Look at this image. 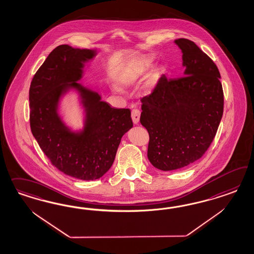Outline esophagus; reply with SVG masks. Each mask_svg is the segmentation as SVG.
<instances>
[{"instance_id": "1", "label": "esophagus", "mask_w": 254, "mask_h": 254, "mask_svg": "<svg viewBox=\"0 0 254 254\" xmlns=\"http://www.w3.org/2000/svg\"><path fill=\"white\" fill-rule=\"evenodd\" d=\"M131 117H132L133 123L137 125L138 123V121H139V117H140L139 110H138V109H133L132 112H131Z\"/></svg>"}]
</instances>
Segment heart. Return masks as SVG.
Here are the masks:
<instances>
[{
  "label": "heart",
  "mask_w": 254,
  "mask_h": 254,
  "mask_svg": "<svg viewBox=\"0 0 254 254\" xmlns=\"http://www.w3.org/2000/svg\"><path fill=\"white\" fill-rule=\"evenodd\" d=\"M154 64V58L149 55H140L131 58L125 62L121 69V79L127 84H133L143 76ZM157 73L162 74L165 69H158ZM150 87V86H147Z\"/></svg>",
  "instance_id": "1"
}]
</instances>
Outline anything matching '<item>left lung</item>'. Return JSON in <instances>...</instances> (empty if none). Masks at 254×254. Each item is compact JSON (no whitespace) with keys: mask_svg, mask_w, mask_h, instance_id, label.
I'll return each instance as SVG.
<instances>
[{"mask_svg":"<svg viewBox=\"0 0 254 254\" xmlns=\"http://www.w3.org/2000/svg\"><path fill=\"white\" fill-rule=\"evenodd\" d=\"M183 53L184 77L160 78L141 99L140 123L150 141L147 156L169 171L198 160L215 137L223 113V86L214 62L188 39L174 41Z\"/></svg>","mask_w":254,"mask_h":254,"instance_id":"1","label":"left lung"}]
</instances>
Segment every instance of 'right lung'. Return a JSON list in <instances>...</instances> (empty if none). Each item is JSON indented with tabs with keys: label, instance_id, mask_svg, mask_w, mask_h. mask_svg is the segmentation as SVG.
Listing matches in <instances>:
<instances>
[{
	"label": "right lung",
	"instance_id": "add662e5",
	"mask_svg": "<svg viewBox=\"0 0 254 254\" xmlns=\"http://www.w3.org/2000/svg\"><path fill=\"white\" fill-rule=\"evenodd\" d=\"M97 49L57 46L37 70L30 87L33 137L49 160L64 174L83 181L102 177L111 169L124 135L132 128L129 109H116L98 91L78 83ZM76 93L83 125L69 126L60 114L68 94Z\"/></svg>",
	"mask_w": 254,
	"mask_h": 254
}]
</instances>
